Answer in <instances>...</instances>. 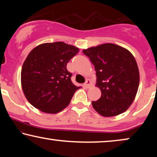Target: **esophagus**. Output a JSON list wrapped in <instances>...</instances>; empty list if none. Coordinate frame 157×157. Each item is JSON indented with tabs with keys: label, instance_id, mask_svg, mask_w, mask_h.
Returning <instances> with one entry per match:
<instances>
[{
	"label": "esophagus",
	"instance_id": "1",
	"mask_svg": "<svg viewBox=\"0 0 157 157\" xmlns=\"http://www.w3.org/2000/svg\"><path fill=\"white\" fill-rule=\"evenodd\" d=\"M84 86H85V87H86V88H90V87H91V81H90L89 79H87V80L86 81L85 83H84Z\"/></svg>",
	"mask_w": 157,
	"mask_h": 157
}]
</instances>
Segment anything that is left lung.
I'll use <instances>...</instances> for the list:
<instances>
[{"label": "left lung", "mask_w": 157, "mask_h": 157, "mask_svg": "<svg viewBox=\"0 0 157 157\" xmlns=\"http://www.w3.org/2000/svg\"><path fill=\"white\" fill-rule=\"evenodd\" d=\"M94 64L96 86L101 96L92 101L94 109L105 117L124 113L134 101L139 85V71L134 56L127 49L104 44L83 50Z\"/></svg>", "instance_id": "8db88e82"}]
</instances>
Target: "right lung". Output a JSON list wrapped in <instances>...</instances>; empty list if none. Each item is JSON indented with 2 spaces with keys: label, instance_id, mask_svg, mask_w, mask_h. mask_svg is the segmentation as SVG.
Returning a JSON list of instances; mask_svg holds the SVG:
<instances>
[{
  "label": "right lung",
  "instance_id": "obj_1",
  "mask_svg": "<svg viewBox=\"0 0 157 157\" xmlns=\"http://www.w3.org/2000/svg\"><path fill=\"white\" fill-rule=\"evenodd\" d=\"M78 48L63 42L46 43L34 48L21 69V86L29 102L47 113H56L70 104L79 86L71 82L66 65Z\"/></svg>",
  "mask_w": 157,
  "mask_h": 157
}]
</instances>
